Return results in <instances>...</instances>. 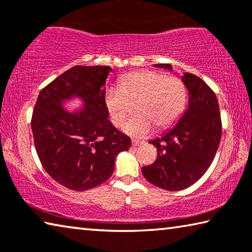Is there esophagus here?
<instances>
[{
  "mask_svg": "<svg viewBox=\"0 0 252 252\" xmlns=\"http://www.w3.org/2000/svg\"><path fill=\"white\" fill-rule=\"evenodd\" d=\"M142 144H144V141H139V140H132V146H133L134 148L142 146Z\"/></svg>",
  "mask_w": 252,
  "mask_h": 252,
  "instance_id": "1",
  "label": "esophagus"
}]
</instances>
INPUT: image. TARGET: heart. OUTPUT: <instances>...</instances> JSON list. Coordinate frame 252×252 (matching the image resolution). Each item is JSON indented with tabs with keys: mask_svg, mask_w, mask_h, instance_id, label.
<instances>
[{
	"mask_svg": "<svg viewBox=\"0 0 252 252\" xmlns=\"http://www.w3.org/2000/svg\"><path fill=\"white\" fill-rule=\"evenodd\" d=\"M187 102L185 85L173 76L158 72H132L121 81L119 88L105 93L104 103L111 121L121 126L132 112L135 103L136 116L130 119L123 131L133 136H143L151 132L155 125L165 129L176 122Z\"/></svg>",
	"mask_w": 252,
	"mask_h": 252,
	"instance_id": "obj_1",
	"label": "heart"
}]
</instances>
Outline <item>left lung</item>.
Wrapping results in <instances>:
<instances>
[{"label": "left lung", "mask_w": 252, "mask_h": 252, "mask_svg": "<svg viewBox=\"0 0 252 252\" xmlns=\"http://www.w3.org/2000/svg\"><path fill=\"white\" fill-rule=\"evenodd\" d=\"M172 72V65L155 64ZM189 93L185 113L177 125L149 141L157 148V160L142 168L147 180L161 189L183 190L201 178L212 163L221 139V117L217 96L197 75L183 73Z\"/></svg>", "instance_id": "1"}]
</instances>
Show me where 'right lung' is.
<instances>
[{"instance_id":"1","label":"right lung","mask_w":252,"mask_h":252,"mask_svg":"<svg viewBox=\"0 0 252 252\" xmlns=\"http://www.w3.org/2000/svg\"><path fill=\"white\" fill-rule=\"evenodd\" d=\"M110 66L76 65L42 89L32 114L34 146L49 176L67 189L85 191L108 180L131 139L112 126L106 111ZM78 97L81 108L64 102Z\"/></svg>"}]
</instances>
